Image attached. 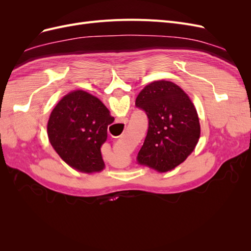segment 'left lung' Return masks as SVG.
<instances>
[{
	"mask_svg": "<svg viewBox=\"0 0 251 251\" xmlns=\"http://www.w3.org/2000/svg\"><path fill=\"white\" fill-rule=\"evenodd\" d=\"M135 105L146 112L149 119L138 163L160 173L174 170L192 154L200 138L194 103L176 83L157 80L141 91Z\"/></svg>",
	"mask_w": 251,
	"mask_h": 251,
	"instance_id": "8db88e82",
	"label": "left lung"
}]
</instances>
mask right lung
<instances>
[{
  "label": "right lung",
  "instance_id": "right-lung-1",
  "mask_svg": "<svg viewBox=\"0 0 251 251\" xmlns=\"http://www.w3.org/2000/svg\"><path fill=\"white\" fill-rule=\"evenodd\" d=\"M114 121L107 107L85 91L65 95L51 112L47 132L51 146L63 160L80 172L104 168L100 148Z\"/></svg>",
  "mask_w": 251,
  "mask_h": 251
}]
</instances>
